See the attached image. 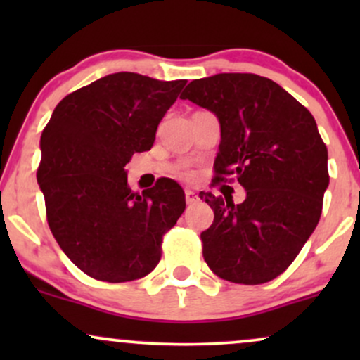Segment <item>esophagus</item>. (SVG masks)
Instances as JSON below:
<instances>
[{"label": "esophagus", "mask_w": 360, "mask_h": 360, "mask_svg": "<svg viewBox=\"0 0 360 360\" xmlns=\"http://www.w3.org/2000/svg\"><path fill=\"white\" fill-rule=\"evenodd\" d=\"M184 194H186V203H188V205L198 203V200H200V198H198V194L191 191V189H186Z\"/></svg>", "instance_id": "34e87169"}]
</instances>
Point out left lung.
<instances>
[{"instance_id":"left-lung-1","label":"left lung","mask_w":360,"mask_h":360,"mask_svg":"<svg viewBox=\"0 0 360 360\" xmlns=\"http://www.w3.org/2000/svg\"><path fill=\"white\" fill-rule=\"evenodd\" d=\"M181 98L217 115L221 140L214 179L233 176L247 191L238 205L200 193L214 212L201 233L206 264L230 283H269L288 269L320 220L330 177L315 118L257 74L191 81Z\"/></svg>"}]
</instances>
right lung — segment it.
I'll return each mask as SVG.
<instances>
[{"label":"right lung","instance_id":"obj_1","mask_svg":"<svg viewBox=\"0 0 360 360\" xmlns=\"http://www.w3.org/2000/svg\"><path fill=\"white\" fill-rule=\"evenodd\" d=\"M186 81L115 72L68 94L40 137L37 181L51 232L82 272L106 283L155 269L160 243L186 208L176 181L142 194L128 188L125 166L150 150L166 111Z\"/></svg>","mask_w":360,"mask_h":360}]
</instances>
